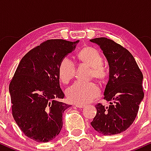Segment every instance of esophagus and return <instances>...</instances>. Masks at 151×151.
Wrapping results in <instances>:
<instances>
[{
	"mask_svg": "<svg viewBox=\"0 0 151 151\" xmlns=\"http://www.w3.org/2000/svg\"><path fill=\"white\" fill-rule=\"evenodd\" d=\"M75 106H77V108H84V104H77L75 105Z\"/></svg>",
	"mask_w": 151,
	"mask_h": 151,
	"instance_id": "34e87169",
	"label": "esophagus"
}]
</instances>
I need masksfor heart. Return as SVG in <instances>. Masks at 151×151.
Listing matches in <instances>:
<instances>
[{
    "label": "heart",
    "instance_id": "obj_1",
    "mask_svg": "<svg viewBox=\"0 0 151 151\" xmlns=\"http://www.w3.org/2000/svg\"><path fill=\"white\" fill-rule=\"evenodd\" d=\"M81 62L91 68V75L99 81H104L108 77V69L103 63V58L96 50L86 47L78 54ZM76 67L74 62L69 58H63L60 62L58 74L60 80L67 84L74 77ZM99 86L93 82L76 81L67 90V96L71 102L74 104H86L92 101L99 94Z\"/></svg>",
    "mask_w": 151,
    "mask_h": 151
}]
</instances>
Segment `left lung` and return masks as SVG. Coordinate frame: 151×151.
<instances>
[{
	"label": "left lung",
	"instance_id": "obj_1",
	"mask_svg": "<svg viewBox=\"0 0 151 151\" xmlns=\"http://www.w3.org/2000/svg\"><path fill=\"white\" fill-rule=\"evenodd\" d=\"M100 47L109 65V79L104 99L109 106L99 103L91 125L104 136L124 132L136 119L143 97V74L131 52L106 37L90 40Z\"/></svg>",
	"mask_w": 151,
	"mask_h": 151
}]
</instances>
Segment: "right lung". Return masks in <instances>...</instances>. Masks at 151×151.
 Here are the masks:
<instances>
[{
	"instance_id": "obj_1",
	"label": "right lung",
	"mask_w": 151,
	"mask_h": 151,
	"mask_svg": "<svg viewBox=\"0 0 151 151\" xmlns=\"http://www.w3.org/2000/svg\"><path fill=\"white\" fill-rule=\"evenodd\" d=\"M79 40H48L29 51L17 67L9 85L12 114L22 133L33 141L53 140L62 128V114L70 105L60 86V62Z\"/></svg>"
}]
</instances>
